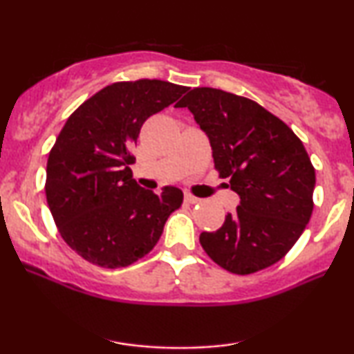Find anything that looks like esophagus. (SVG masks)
Here are the masks:
<instances>
[{
	"label": "esophagus",
	"mask_w": 354,
	"mask_h": 354,
	"mask_svg": "<svg viewBox=\"0 0 354 354\" xmlns=\"http://www.w3.org/2000/svg\"><path fill=\"white\" fill-rule=\"evenodd\" d=\"M185 201L190 203V205H196V203H200L201 200H200V198L190 195V193H187V195H185Z\"/></svg>",
	"instance_id": "obj_1"
}]
</instances>
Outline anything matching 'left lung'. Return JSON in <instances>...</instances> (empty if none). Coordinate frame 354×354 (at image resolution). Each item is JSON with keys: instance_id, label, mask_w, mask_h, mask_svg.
<instances>
[{"instance_id": "obj_1", "label": "left lung", "mask_w": 354, "mask_h": 354, "mask_svg": "<svg viewBox=\"0 0 354 354\" xmlns=\"http://www.w3.org/2000/svg\"><path fill=\"white\" fill-rule=\"evenodd\" d=\"M188 108L209 138L214 166L240 196L216 232H203L207 256L232 274H253L283 258L313 214L316 172L301 140L263 106L227 91L193 88Z\"/></svg>"}]
</instances>
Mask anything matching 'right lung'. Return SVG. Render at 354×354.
Here are the masks:
<instances>
[{"instance_id":"right-lung-1","label":"right lung","mask_w":354,"mask_h":354,"mask_svg":"<svg viewBox=\"0 0 354 354\" xmlns=\"http://www.w3.org/2000/svg\"><path fill=\"white\" fill-rule=\"evenodd\" d=\"M187 90L162 80L118 82L62 127L48 156L46 201L62 239L88 263L118 269L143 258L180 207V188L167 185L156 195L138 185L130 149L145 120Z\"/></svg>"}]
</instances>
